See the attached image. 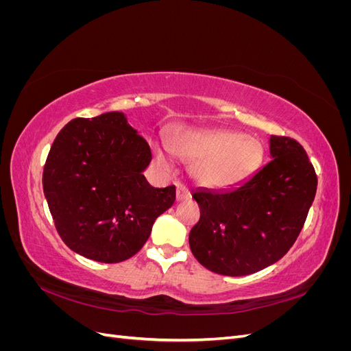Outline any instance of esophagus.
I'll list each match as a JSON object with an SVG mask.
<instances>
[{"instance_id":"esophagus-1","label":"esophagus","mask_w":351,"mask_h":351,"mask_svg":"<svg viewBox=\"0 0 351 351\" xmlns=\"http://www.w3.org/2000/svg\"><path fill=\"white\" fill-rule=\"evenodd\" d=\"M192 197V195H190V190L184 186V184H178L177 187V200H187Z\"/></svg>"}]
</instances>
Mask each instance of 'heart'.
<instances>
[{
	"instance_id": "1",
	"label": "heart",
	"mask_w": 351,
	"mask_h": 351,
	"mask_svg": "<svg viewBox=\"0 0 351 351\" xmlns=\"http://www.w3.org/2000/svg\"><path fill=\"white\" fill-rule=\"evenodd\" d=\"M169 149L183 161L195 162V180L209 189H231L247 182L262 165L265 155L261 141L236 130L180 129ZM155 158L159 164H168L159 147Z\"/></svg>"
}]
</instances>
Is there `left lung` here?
<instances>
[{
	"label": "left lung",
	"mask_w": 351,
	"mask_h": 351,
	"mask_svg": "<svg viewBox=\"0 0 351 351\" xmlns=\"http://www.w3.org/2000/svg\"><path fill=\"white\" fill-rule=\"evenodd\" d=\"M269 152L271 161L239 187L192 195L200 219L190 230V249L212 272H258L280 261L300 234L316 195L315 168L291 137L271 136Z\"/></svg>",
	"instance_id": "1"
}]
</instances>
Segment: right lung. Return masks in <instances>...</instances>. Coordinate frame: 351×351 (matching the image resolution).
Instances as JSON below:
<instances>
[{
  "label": "right lung",
  "instance_id": "right-lung-1",
  "mask_svg": "<svg viewBox=\"0 0 351 351\" xmlns=\"http://www.w3.org/2000/svg\"><path fill=\"white\" fill-rule=\"evenodd\" d=\"M151 147L119 111L74 119L51 146L42 176L60 237L82 256L117 263L149 239L173 206L176 186L152 187L143 176Z\"/></svg>",
  "mask_w": 351,
  "mask_h": 351
}]
</instances>
